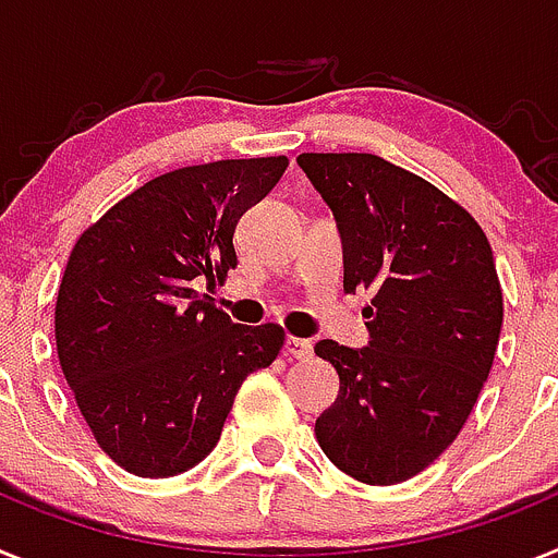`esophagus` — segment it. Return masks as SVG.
<instances>
[{"label": "esophagus", "mask_w": 558, "mask_h": 558, "mask_svg": "<svg viewBox=\"0 0 558 558\" xmlns=\"http://www.w3.org/2000/svg\"><path fill=\"white\" fill-rule=\"evenodd\" d=\"M284 352H288L290 359L307 361L313 355V344H311V341H307V338L288 336V341H284Z\"/></svg>", "instance_id": "esophagus-1"}]
</instances>
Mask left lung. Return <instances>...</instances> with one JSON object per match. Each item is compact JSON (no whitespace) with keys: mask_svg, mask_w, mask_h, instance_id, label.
<instances>
[{"mask_svg":"<svg viewBox=\"0 0 558 558\" xmlns=\"http://www.w3.org/2000/svg\"><path fill=\"white\" fill-rule=\"evenodd\" d=\"M296 163L336 217L344 290L373 293L369 344H316L341 380L316 440L361 483H403L454 442L492 373L502 330L492 245L465 208L384 157L307 151Z\"/></svg>","mask_w":558,"mask_h":558,"instance_id":"obj_1","label":"left lung"}]
</instances>
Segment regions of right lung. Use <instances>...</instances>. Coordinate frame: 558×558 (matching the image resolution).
I'll return each instance as SVG.
<instances>
[{
  "instance_id": "right-lung-1",
  "label": "right lung",
  "mask_w": 558,
  "mask_h": 558,
  "mask_svg": "<svg viewBox=\"0 0 558 558\" xmlns=\"http://www.w3.org/2000/svg\"><path fill=\"white\" fill-rule=\"evenodd\" d=\"M284 169L288 157H251L169 171L75 242L56 302L61 373L130 474L206 460L242 380L282 350V327L233 325L194 288L236 268V222Z\"/></svg>"
}]
</instances>
